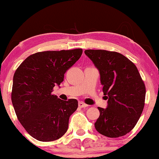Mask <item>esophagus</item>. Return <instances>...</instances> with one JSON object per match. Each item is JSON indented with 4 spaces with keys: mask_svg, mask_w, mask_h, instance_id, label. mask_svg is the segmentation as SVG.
I'll return each instance as SVG.
<instances>
[{
    "mask_svg": "<svg viewBox=\"0 0 159 159\" xmlns=\"http://www.w3.org/2000/svg\"><path fill=\"white\" fill-rule=\"evenodd\" d=\"M79 106L80 108H84V107H88V106L84 103H83V102L80 101V102H79Z\"/></svg>",
    "mask_w": 159,
    "mask_h": 159,
    "instance_id": "esophagus-1",
    "label": "esophagus"
}]
</instances>
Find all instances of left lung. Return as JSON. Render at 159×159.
Returning <instances> with one entry per match:
<instances>
[{"label":"left lung","instance_id":"1","mask_svg":"<svg viewBox=\"0 0 159 159\" xmlns=\"http://www.w3.org/2000/svg\"><path fill=\"white\" fill-rule=\"evenodd\" d=\"M84 53L98 69L106 108L98 107L95 123L99 133L119 138L131 131L142 114L145 86L134 63L122 54L105 50H85Z\"/></svg>","mask_w":159,"mask_h":159}]
</instances>
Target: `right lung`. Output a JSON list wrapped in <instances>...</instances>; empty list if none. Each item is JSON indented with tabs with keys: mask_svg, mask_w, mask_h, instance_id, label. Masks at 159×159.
<instances>
[{
	"mask_svg": "<svg viewBox=\"0 0 159 159\" xmlns=\"http://www.w3.org/2000/svg\"><path fill=\"white\" fill-rule=\"evenodd\" d=\"M82 53V48L38 52L28 56L15 71L13 106L19 122L36 140H58L68 129L69 117L77 110L78 101H63L52 92Z\"/></svg>",
	"mask_w": 159,
	"mask_h": 159,
	"instance_id": "right-lung-1",
	"label": "right lung"
}]
</instances>
